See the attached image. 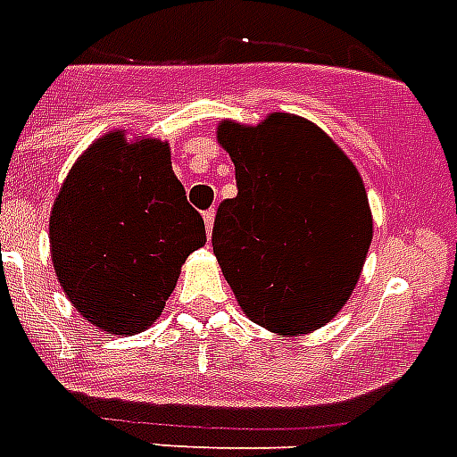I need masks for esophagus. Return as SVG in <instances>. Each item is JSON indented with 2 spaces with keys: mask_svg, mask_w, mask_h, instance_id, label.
Segmentation results:
<instances>
[{
  "mask_svg": "<svg viewBox=\"0 0 457 457\" xmlns=\"http://www.w3.org/2000/svg\"><path fill=\"white\" fill-rule=\"evenodd\" d=\"M213 218H216V213H213V209L204 211V228H206V235H211V229H213Z\"/></svg>",
  "mask_w": 457,
  "mask_h": 457,
  "instance_id": "34e87169",
  "label": "esophagus"
}]
</instances>
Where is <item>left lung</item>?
Instances as JSON below:
<instances>
[{
	"label": "left lung",
	"mask_w": 457,
	"mask_h": 457,
	"mask_svg": "<svg viewBox=\"0 0 457 457\" xmlns=\"http://www.w3.org/2000/svg\"><path fill=\"white\" fill-rule=\"evenodd\" d=\"M237 197L218 206L213 253L251 320L306 335L339 313L371 244L358 170L313 122L271 113L260 125L222 120Z\"/></svg>",
	"instance_id": "1"
}]
</instances>
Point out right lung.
<instances>
[{
	"label": "right lung",
	"mask_w": 457,
	"mask_h": 457,
	"mask_svg": "<svg viewBox=\"0 0 457 457\" xmlns=\"http://www.w3.org/2000/svg\"><path fill=\"white\" fill-rule=\"evenodd\" d=\"M204 220L171 171L170 145L111 132L69 171L51 213V255L69 302L106 335L155 320Z\"/></svg>",
	"instance_id": "right-lung-1"
}]
</instances>
